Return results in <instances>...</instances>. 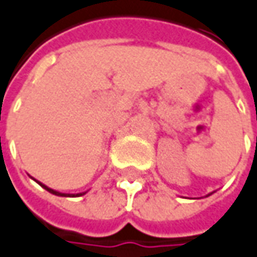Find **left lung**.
I'll return each mask as SVG.
<instances>
[{"instance_id":"1","label":"left lung","mask_w":257,"mask_h":257,"mask_svg":"<svg viewBox=\"0 0 257 257\" xmlns=\"http://www.w3.org/2000/svg\"><path fill=\"white\" fill-rule=\"evenodd\" d=\"M210 194H212V193H209V194H207V196H210ZM207 196H206V197H207Z\"/></svg>"}]
</instances>
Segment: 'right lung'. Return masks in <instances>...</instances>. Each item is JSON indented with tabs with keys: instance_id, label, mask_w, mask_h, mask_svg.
<instances>
[{
	"instance_id": "right-lung-1",
	"label": "right lung",
	"mask_w": 257,
	"mask_h": 257,
	"mask_svg": "<svg viewBox=\"0 0 257 257\" xmlns=\"http://www.w3.org/2000/svg\"><path fill=\"white\" fill-rule=\"evenodd\" d=\"M37 182V180H35ZM43 189H45L47 192L53 193V194H55V196H61V197H70V196H83V194H85L87 192H83V193H77V194H68V193H61V192H57V190H54V189H51V187H48V186H45V184H43L41 182H37Z\"/></svg>"
}]
</instances>
